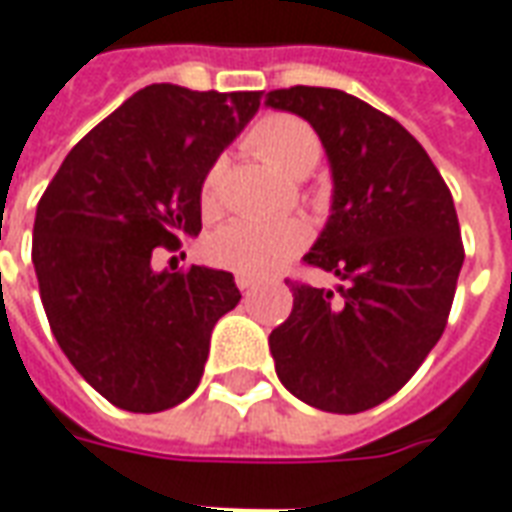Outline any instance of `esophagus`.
I'll return each mask as SVG.
<instances>
[{
    "instance_id": "1",
    "label": "esophagus",
    "mask_w": 512,
    "mask_h": 512,
    "mask_svg": "<svg viewBox=\"0 0 512 512\" xmlns=\"http://www.w3.org/2000/svg\"><path fill=\"white\" fill-rule=\"evenodd\" d=\"M237 286H239V292H250V289L256 286V281L248 278V275H237Z\"/></svg>"
}]
</instances>
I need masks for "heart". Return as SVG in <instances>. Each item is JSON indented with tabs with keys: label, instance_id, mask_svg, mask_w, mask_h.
I'll return each instance as SVG.
<instances>
[{
	"label": "heart",
	"instance_id": "1",
	"mask_svg": "<svg viewBox=\"0 0 512 512\" xmlns=\"http://www.w3.org/2000/svg\"><path fill=\"white\" fill-rule=\"evenodd\" d=\"M250 151L270 159L273 165L289 176H306L320 162V137L295 115H264L245 137ZM220 187H223V165L215 162L201 179V209L206 217L220 212ZM308 242V228L303 220L284 217V220H253L239 217L209 237L206 253L217 267L231 273L264 278L286 264L297 250Z\"/></svg>",
	"mask_w": 512,
	"mask_h": 512
}]
</instances>
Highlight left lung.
<instances>
[{
  "label": "left lung",
  "instance_id": "8db88e82",
  "mask_svg": "<svg viewBox=\"0 0 512 512\" xmlns=\"http://www.w3.org/2000/svg\"><path fill=\"white\" fill-rule=\"evenodd\" d=\"M267 107L320 134L333 173L328 226L303 262L342 278L292 284L270 333L275 372L311 408L361 413L413 378L447 328L463 239L447 181L402 123L344 90H270Z\"/></svg>",
  "mask_w": 512,
  "mask_h": 512
}]
</instances>
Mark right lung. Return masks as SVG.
Here are the masks:
<instances>
[{
  "instance_id": "1",
  "label": "right lung",
  "mask_w": 512,
  "mask_h": 512,
  "mask_svg": "<svg viewBox=\"0 0 512 512\" xmlns=\"http://www.w3.org/2000/svg\"><path fill=\"white\" fill-rule=\"evenodd\" d=\"M259 104V90L148 85L71 148L38 201L32 264L54 339L115 408L187 400L242 297L226 270L157 273L151 253L198 237L201 179Z\"/></svg>"
}]
</instances>
